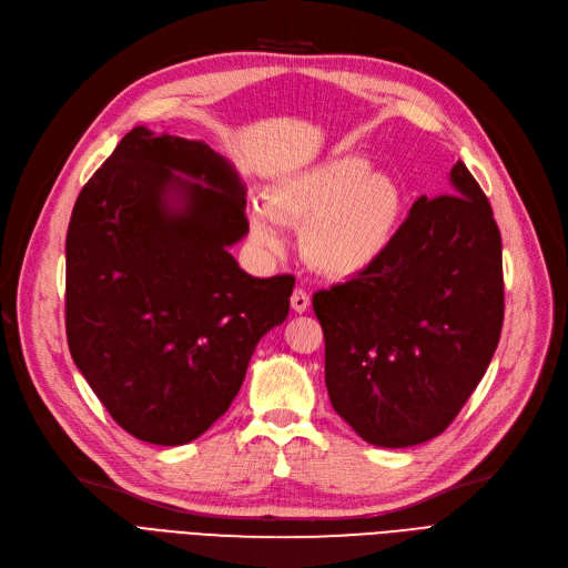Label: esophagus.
I'll return each mask as SVG.
<instances>
[{
    "mask_svg": "<svg viewBox=\"0 0 568 568\" xmlns=\"http://www.w3.org/2000/svg\"><path fill=\"white\" fill-rule=\"evenodd\" d=\"M290 304H292L294 313H306L308 306H311V296H308L306 290L296 287V290L292 292V296H290Z\"/></svg>",
    "mask_w": 568,
    "mask_h": 568,
    "instance_id": "esophagus-1",
    "label": "esophagus"
}]
</instances>
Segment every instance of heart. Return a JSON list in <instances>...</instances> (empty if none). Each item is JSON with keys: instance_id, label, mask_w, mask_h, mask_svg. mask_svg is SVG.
Returning a JSON list of instances; mask_svg holds the SVG:
<instances>
[{"instance_id": "b5f03b06", "label": "heart", "mask_w": 568, "mask_h": 568, "mask_svg": "<svg viewBox=\"0 0 568 568\" xmlns=\"http://www.w3.org/2000/svg\"><path fill=\"white\" fill-rule=\"evenodd\" d=\"M405 216V191L389 172L362 156H338L283 176L266 202L248 206V236L262 253L285 246L283 223L302 225L306 262L326 276H354L394 244Z\"/></svg>"}]
</instances>
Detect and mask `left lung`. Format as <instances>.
I'll list each match as a JSON object with an SVG mask.
<instances>
[{
	"label": "left lung",
	"instance_id": "8db88e82",
	"mask_svg": "<svg viewBox=\"0 0 568 568\" xmlns=\"http://www.w3.org/2000/svg\"><path fill=\"white\" fill-rule=\"evenodd\" d=\"M452 186L412 204L375 264L313 296L332 405L386 449L449 428L501 334V236L490 202L463 161Z\"/></svg>",
	"mask_w": 568,
	"mask_h": 568
}]
</instances>
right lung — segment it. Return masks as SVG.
Here are the masks:
<instances>
[{
	"mask_svg": "<svg viewBox=\"0 0 568 568\" xmlns=\"http://www.w3.org/2000/svg\"><path fill=\"white\" fill-rule=\"evenodd\" d=\"M246 189L212 146L135 126L80 191L67 234V338L78 371L133 437H200L283 324L292 276L230 255Z\"/></svg>",
	"mask_w": 568,
	"mask_h": 568,
	"instance_id": "right-lung-1",
	"label": "right lung"
}]
</instances>
